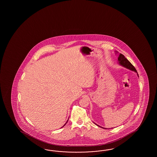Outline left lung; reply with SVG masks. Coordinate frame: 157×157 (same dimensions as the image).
<instances>
[{"mask_svg":"<svg viewBox=\"0 0 157 157\" xmlns=\"http://www.w3.org/2000/svg\"><path fill=\"white\" fill-rule=\"evenodd\" d=\"M118 61H119V64L120 65L123 66L127 68H128L129 70H132V71H133L136 72V73H138L136 68H135V67L133 66V65L129 62V60H128V59L127 58L125 57L123 54L120 53L119 55V56L118 57ZM97 125H98L97 124ZM98 126L100 127V125H98Z\"/></svg>","mask_w":157,"mask_h":157,"instance_id":"obj_1","label":"left lung"}]
</instances>
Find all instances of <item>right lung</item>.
Returning <instances> with one entry per match:
<instances>
[{
	"instance_id": "obj_1",
	"label": "right lung",
	"mask_w": 157,
	"mask_h": 157,
	"mask_svg": "<svg viewBox=\"0 0 157 157\" xmlns=\"http://www.w3.org/2000/svg\"><path fill=\"white\" fill-rule=\"evenodd\" d=\"M68 120H67V121H68ZM67 121L66 123H67ZM66 123L65 124H66ZM65 124H64V125H63V127H64V125H65Z\"/></svg>"
}]
</instances>
